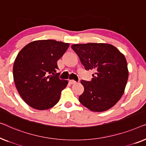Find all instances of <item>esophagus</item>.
<instances>
[{"label": "esophagus", "mask_w": 146, "mask_h": 146, "mask_svg": "<svg viewBox=\"0 0 146 146\" xmlns=\"http://www.w3.org/2000/svg\"><path fill=\"white\" fill-rule=\"evenodd\" d=\"M69 83L71 84V85H74V84L77 83V82L74 81V80H69Z\"/></svg>", "instance_id": "obj_1"}]
</instances>
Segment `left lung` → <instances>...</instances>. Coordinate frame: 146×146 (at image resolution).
Instances as JSON below:
<instances>
[{
	"label": "left lung",
	"mask_w": 146,
	"mask_h": 146,
	"mask_svg": "<svg viewBox=\"0 0 146 146\" xmlns=\"http://www.w3.org/2000/svg\"><path fill=\"white\" fill-rule=\"evenodd\" d=\"M71 48L86 70L95 71L91 81H81L84 92L79 96V102L93 112L112 108L122 97L128 81V65L124 55L108 44H73Z\"/></svg>",
	"instance_id": "8db88e82"
}]
</instances>
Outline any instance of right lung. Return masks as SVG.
Wrapping results in <instances>:
<instances>
[{
    "instance_id": "1",
    "label": "right lung",
    "mask_w": 146,
    "mask_h": 146,
    "mask_svg": "<svg viewBox=\"0 0 146 146\" xmlns=\"http://www.w3.org/2000/svg\"><path fill=\"white\" fill-rule=\"evenodd\" d=\"M69 46L53 40H37L24 46L13 65V77L18 93L32 108L44 110L53 107L68 81L60 79L57 61Z\"/></svg>"
}]
</instances>
